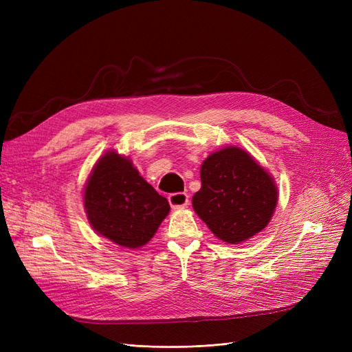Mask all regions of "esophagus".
Returning a JSON list of instances; mask_svg holds the SVG:
<instances>
[{"label":"esophagus","mask_w":352,"mask_h":352,"mask_svg":"<svg viewBox=\"0 0 352 352\" xmlns=\"http://www.w3.org/2000/svg\"><path fill=\"white\" fill-rule=\"evenodd\" d=\"M168 202L173 210L185 208L189 204V197L186 192H175L168 195Z\"/></svg>","instance_id":"esophagus-1"}]
</instances>
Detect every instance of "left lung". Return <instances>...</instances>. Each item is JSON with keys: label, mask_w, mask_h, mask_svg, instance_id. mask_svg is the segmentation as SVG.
Masks as SVG:
<instances>
[{"label": "left lung", "mask_w": 352, "mask_h": 352, "mask_svg": "<svg viewBox=\"0 0 352 352\" xmlns=\"http://www.w3.org/2000/svg\"><path fill=\"white\" fill-rule=\"evenodd\" d=\"M276 204L278 189L272 176L247 151L228 146L202 163L201 189L192 206L219 239H250L267 226Z\"/></svg>", "instance_id": "left-lung-1"}]
</instances>
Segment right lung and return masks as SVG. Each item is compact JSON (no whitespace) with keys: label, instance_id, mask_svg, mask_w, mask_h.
Masks as SVG:
<instances>
[{"label":"right lung","instance_id":"1","mask_svg":"<svg viewBox=\"0 0 352 352\" xmlns=\"http://www.w3.org/2000/svg\"><path fill=\"white\" fill-rule=\"evenodd\" d=\"M83 202L95 232L126 248L145 245L170 211L168 201L116 151L95 164Z\"/></svg>","mask_w":352,"mask_h":352}]
</instances>
